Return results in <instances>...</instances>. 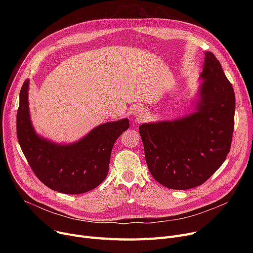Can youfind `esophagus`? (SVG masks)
<instances>
[{
  "label": "esophagus",
  "mask_w": 253,
  "mask_h": 253,
  "mask_svg": "<svg viewBox=\"0 0 253 253\" xmlns=\"http://www.w3.org/2000/svg\"><path fill=\"white\" fill-rule=\"evenodd\" d=\"M148 117V111H145V109L143 108H139L136 110V115H135V119L137 122H142L143 120Z\"/></svg>",
  "instance_id": "obj_1"
}]
</instances>
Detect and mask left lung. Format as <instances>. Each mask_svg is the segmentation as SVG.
Returning <instances> with one entry per match:
<instances>
[{"label": "left lung", "instance_id": "1", "mask_svg": "<svg viewBox=\"0 0 253 253\" xmlns=\"http://www.w3.org/2000/svg\"><path fill=\"white\" fill-rule=\"evenodd\" d=\"M197 112L175 121L142 124L145 161L153 177L172 190L203 184L225 161L235 125V92L220 62L206 52Z\"/></svg>", "mask_w": 253, "mask_h": 253}]
</instances>
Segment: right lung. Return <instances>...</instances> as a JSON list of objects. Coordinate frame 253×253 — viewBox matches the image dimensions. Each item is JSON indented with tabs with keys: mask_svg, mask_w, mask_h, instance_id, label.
Returning <instances> with one entry per match:
<instances>
[{
	"mask_svg": "<svg viewBox=\"0 0 253 253\" xmlns=\"http://www.w3.org/2000/svg\"><path fill=\"white\" fill-rule=\"evenodd\" d=\"M24 81L16 117L17 138L36 176L46 187L63 194H82L99 185L109 171L113 145L128 129V119L105 123L80 141L58 145L39 137L32 126Z\"/></svg>",
	"mask_w": 253,
	"mask_h": 253,
	"instance_id": "right-lung-1",
	"label": "right lung"
}]
</instances>
